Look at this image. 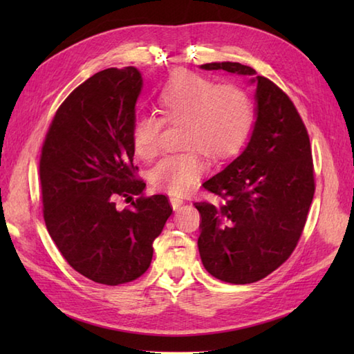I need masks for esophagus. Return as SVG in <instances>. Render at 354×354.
Wrapping results in <instances>:
<instances>
[{
  "mask_svg": "<svg viewBox=\"0 0 354 354\" xmlns=\"http://www.w3.org/2000/svg\"><path fill=\"white\" fill-rule=\"evenodd\" d=\"M170 204H171L173 212H178V209H181V207H183V204H184V201L179 199V198H171V199H170Z\"/></svg>",
  "mask_w": 354,
  "mask_h": 354,
  "instance_id": "1",
  "label": "esophagus"
}]
</instances>
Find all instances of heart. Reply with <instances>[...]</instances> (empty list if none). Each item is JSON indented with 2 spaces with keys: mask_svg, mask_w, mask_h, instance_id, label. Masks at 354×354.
Returning <instances> with one entry per match:
<instances>
[{
  "mask_svg": "<svg viewBox=\"0 0 354 354\" xmlns=\"http://www.w3.org/2000/svg\"><path fill=\"white\" fill-rule=\"evenodd\" d=\"M158 111L162 120L153 114L135 118L132 145L141 160H152L162 122L184 127L181 147L190 152L164 158L150 171V184L173 196H187L198 187L204 164L196 151L209 161L228 160L242 150L254 123L252 102L243 89L187 71L161 89Z\"/></svg>",
  "mask_w": 354,
  "mask_h": 354,
  "instance_id": "b5f03b06",
  "label": "heart"
}]
</instances>
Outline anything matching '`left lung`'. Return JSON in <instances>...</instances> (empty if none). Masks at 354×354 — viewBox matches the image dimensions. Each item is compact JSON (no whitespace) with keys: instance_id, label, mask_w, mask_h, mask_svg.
<instances>
[{"instance_id":"obj_1","label":"left lung","mask_w":354,"mask_h":354,"mask_svg":"<svg viewBox=\"0 0 354 354\" xmlns=\"http://www.w3.org/2000/svg\"><path fill=\"white\" fill-rule=\"evenodd\" d=\"M201 68L245 76L255 86L250 141L204 184L222 202L194 204L204 268L222 281L254 283L281 266L301 237L315 193L309 135L289 97L251 66L212 62Z\"/></svg>"}]
</instances>
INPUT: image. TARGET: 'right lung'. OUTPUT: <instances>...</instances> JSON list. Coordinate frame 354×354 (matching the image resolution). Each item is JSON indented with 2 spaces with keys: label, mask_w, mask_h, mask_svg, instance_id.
<instances>
[{
  "label": "right lung",
  "mask_w": 354,
  "mask_h": 354,
  "mask_svg": "<svg viewBox=\"0 0 354 354\" xmlns=\"http://www.w3.org/2000/svg\"><path fill=\"white\" fill-rule=\"evenodd\" d=\"M142 88L135 66L95 73L66 97L42 146L39 175L48 234L73 269L95 283L137 280L171 214L164 194L120 212L118 196H138L132 124Z\"/></svg>",
  "instance_id": "1"
}]
</instances>
